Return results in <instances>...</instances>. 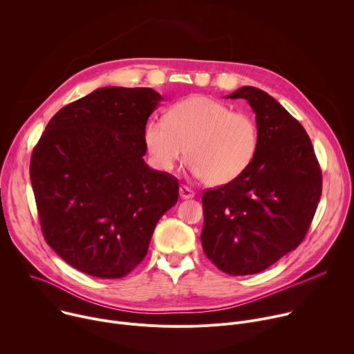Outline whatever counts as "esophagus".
I'll return each mask as SVG.
<instances>
[{
	"label": "esophagus",
	"mask_w": 354,
	"mask_h": 354,
	"mask_svg": "<svg viewBox=\"0 0 354 354\" xmlns=\"http://www.w3.org/2000/svg\"><path fill=\"white\" fill-rule=\"evenodd\" d=\"M179 194H180L182 198H192V197L194 196V192H193L190 187L182 185V186L179 187Z\"/></svg>",
	"instance_id": "obj_1"
}]
</instances>
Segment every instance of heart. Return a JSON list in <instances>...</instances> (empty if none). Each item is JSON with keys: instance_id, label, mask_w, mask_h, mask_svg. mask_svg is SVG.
<instances>
[{"instance_id": "1", "label": "heart", "mask_w": 354, "mask_h": 354, "mask_svg": "<svg viewBox=\"0 0 354 354\" xmlns=\"http://www.w3.org/2000/svg\"><path fill=\"white\" fill-rule=\"evenodd\" d=\"M255 119L209 96H190L171 106L165 120L153 119L144 129V144L153 164L171 171L183 157L190 171L210 186L238 179L259 149Z\"/></svg>"}]
</instances>
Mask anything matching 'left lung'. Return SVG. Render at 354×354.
<instances>
[{
  "instance_id": "obj_1",
  "label": "left lung",
  "mask_w": 354,
  "mask_h": 354,
  "mask_svg": "<svg viewBox=\"0 0 354 354\" xmlns=\"http://www.w3.org/2000/svg\"><path fill=\"white\" fill-rule=\"evenodd\" d=\"M257 116L259 149L235 180L203 193L201 245L224 273L263 272L306 238L322 193V172L306 129L268 92L242 86Z\"/></svg>"
}]
</instances>
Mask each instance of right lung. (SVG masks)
<instances>
[{
	"label": "right lung",
	"instance_id": "obj_1",
	"mask_svg": "<svg viewBox=\"0 0 354 354\" xmlns=\"http://www.w3.org/2000/svg\"><path fill=\"white\" fill-rule=\"evenodd\" d=\"M162 96L151 88H99L60 109L30 158L46 242L70 266L120 279L145 258L179 182L151 169L144 129Z\"/></svg>",
	"mask_w": 354,
	"mask_h": 354
}]
</instances>
